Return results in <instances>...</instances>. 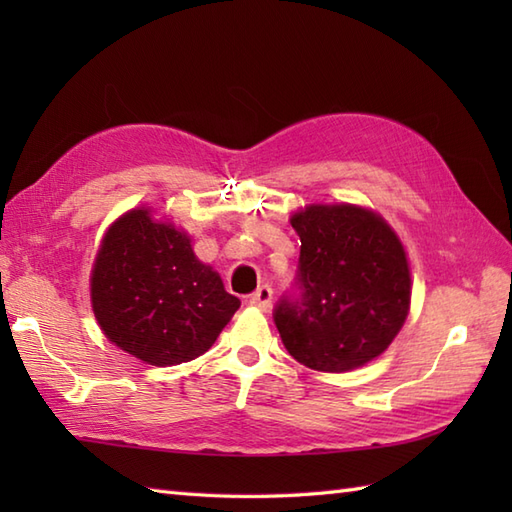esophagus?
Here are the masks:
<instances>
[{
  "label": "esophagus",
  "mask_w": 512,
  "mask_h": 512,
  "mask_svg": "<svg viewBox=\"0 0 512 512\" xmlns=\"http://www.w3.org/2000/svg\"><path fill=\"white\" fill-rule=\"evenodd\" d=\"M248 303L253 308H259V310H268L270 303H273V288L270 286H259L253 295H250Z\"/></svg>",
  "instance_id": "esophagus-1"
}]
</instances>
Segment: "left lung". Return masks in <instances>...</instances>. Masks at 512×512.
I'll return each instance as SVG.
<instances>
[{"instance_id": "left-lung-1", "label": "left lung", "mask_w": 512, "mask_h": 512, "mask_svg": "<svg viewBox=\"0 0 512 512\" xmlns=\"http://www.w3.org/2000/svg\"><path fill=\"white\" fill-rule=\"evenodd\" d=\"M301 239V303L281 301L286 350L317 372L343 374L383 354L407 321V250L383 215L361 204H306L290 215Z\"/></svg>"}]
</instances>
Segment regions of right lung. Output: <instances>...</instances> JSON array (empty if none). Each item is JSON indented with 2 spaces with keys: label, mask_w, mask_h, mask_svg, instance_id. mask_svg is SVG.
I'll use <instances>...</instances> for the list:
<instances>
[{
  "label": "right lung",
  "mask_w": 512,
  "mask_h": 512,
  "mask_svg": "<svg viewBox=\"0 0 512 512\" xmlns=\"http://www.w3.org/2000/svg\"><path fill=\"white\" fill-rule=\"evenodd\" d=\"M90 301L105 339L156 367L204 354L239 308L220 273L193 253L191 235L151 206L129 209L105 231Z\"/></svg>",
  "instance_id": "obj_1"
}]
</instances>
